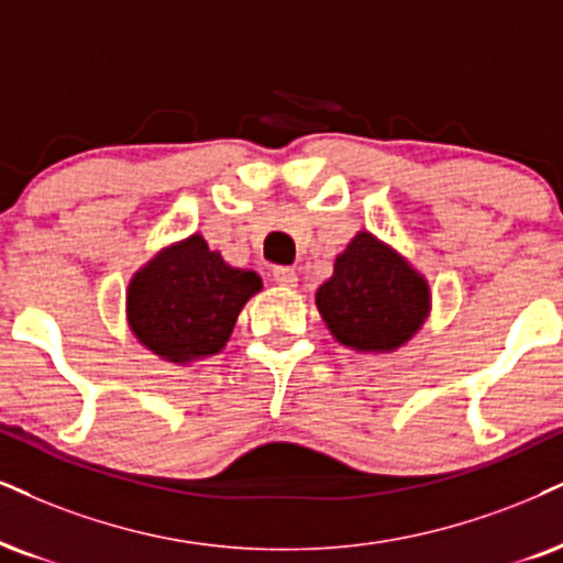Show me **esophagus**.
I'll list each match as a JSON object with an SVG mask.
<instances>
[{
    "label": "esophagus",
    "mask_w": 563,
    "mask_h": 563,
    "mask_svg": "<svg viewBox=\"0 0 563 563\" xmlns=\"http://www.w3.org/2000/svg\"><path fill=\"white\" fill-rule=\"evenodd\" d=\"M274 282L279 284V287H295L297 284V274H295V268H289V266H276L274 268Z\"/></svg>",
    "instance_id": "34e87169"
}]
</instances>
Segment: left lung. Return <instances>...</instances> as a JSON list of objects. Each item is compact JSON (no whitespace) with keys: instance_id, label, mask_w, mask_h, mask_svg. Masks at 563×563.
<instances>
[{"instance_id":"obj_1","label":"left lung","mask_w":563,"mask_h":563,"mask_svg":"<svg viewBox=\"0 0 563 563\" xmlns=\"http://www.w3.org/2000/svg\"><path fill=\"white\" fill-rule=\"evenodd\" d=\"M316 305L339 344L357 352H391L409 342L428 318V284L401 255L355 234L321 284Z\"/></svg>"}]
</instances>
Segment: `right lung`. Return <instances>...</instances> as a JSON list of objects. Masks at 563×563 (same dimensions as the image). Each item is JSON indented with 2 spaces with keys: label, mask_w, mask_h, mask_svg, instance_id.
I'll return each mask as SVG.
<instances>
[{
  "label": "right lung",
  "mask_w": 563,
  "mask_h": 563,
  "mask_svg": "<svg viewBox=\"0 0 563 563\" xmlns=\"http://www.w3.org/2000/svg\"><path fill=\"white\" fill-rule=\"evenodd\" d=\"M258 289L255 271L227 266L200 234H192L133 276L128 321L154 355L190 363L224 350L242 305Z\"/></svg>",
  "instance_id": "add662e5"
}]
</instances>
